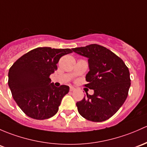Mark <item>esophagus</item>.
<instances>
[{
    "label": "esophagus",
    "mask_w": 147,
    "mask_h": 147,
    "mask_svg": "<svg viewBox=\"0 0 147 147\" xmlns=\"http://www.w3.org/2000/svg\"><path fill=\"white\" fill-rule=\"evenodd\" d=\"M75 88L73 87V86H70V87H69V91H70V92H72V91H75Z\"/></svg>",
    "instance_id": "obj_1"
}]
</instances>
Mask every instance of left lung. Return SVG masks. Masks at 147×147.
<instances>
[{
  "instance_id": "1",
  "label": "left lung",
  "mask_w": 147,
  "mask_h": 147,
  "mask_svg": "<svg viewBox=\"0 0 147 147\" xmlns=\"http://www.w3.org/2000/svg\"><path fill=\"white\" fill-rule=\"evenodd\" d=\"M72 51L88 58L89 71L84 86L94 91L93 95L87 94L77 102L79 113L90 121H105L120 109L127 97L131 84L129 69L104 46L94 44Z\"/></svg>"
}]
</instances>
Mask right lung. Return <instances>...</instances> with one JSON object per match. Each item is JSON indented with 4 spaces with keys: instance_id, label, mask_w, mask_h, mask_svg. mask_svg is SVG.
I'll return each mask as SVG.
<instances>
[{
    "instance_id": "add662e5",
    "label": "right lung",
    "mask_w": 147,
    "mask_h": 147,
    "mask_svg": "<svg viewBox=\"0 0 147 147\" xmlns=\"http://www.w3.org/2000/svg\"><path fill=\"white\" fill-rule=\"evenodd\" d=\"M72 53L69 49L38 47L17 60L8 72V85L21 110L36 120L50 118L57 113L62 98L69 86L55 87L50 75L57 69L63 55Z\"/></svg>"
}]
</instances>
